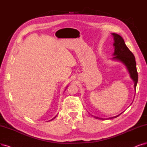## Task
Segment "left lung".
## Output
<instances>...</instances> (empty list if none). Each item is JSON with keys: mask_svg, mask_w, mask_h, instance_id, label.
Instances as JSON below:
<instances>
[{"mask_svg": "<svg viewBox=\"0 0 147 147\" xmlns=\"http://www.w3.org/2000/svg\"><path fill=\"white\" fill-rule=\"evenodd\" d=\"M111 34L113 35V39L115 41L113 43V46L115 47V52L113 53V56H115L112 59L113 60H116V61H120L125 65L129 73L130 78L132 79L134 82V87L136 92V88L138 81V74L134 56L127 47L123 38L120 35L116 33H112ZM119 115H117L115 117H116ZM96 118L98 119V117Z\"/></svg>", "mask_w": 147, "mask_h": 147, "instance_id": "obj_1", "label": "left lung"}]
</instances>
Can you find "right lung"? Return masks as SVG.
<instances>
[{
	"instance_id": "1",
	"label": "right lung",
	"mask_w": 147,
	"mask_h": 147,
	"mask_svg": "<svg viewBox=\"0 0 147 147\" xmlns=\"http://www.w3.org/2000/svg\"><path fill=\"white\" fill-rule=\"evenodd\" d=\"M55 117H54L53 119H51V120H50V121H52V120H53V119H54V118H55Z\"/></svg>"
}]
</instances>
